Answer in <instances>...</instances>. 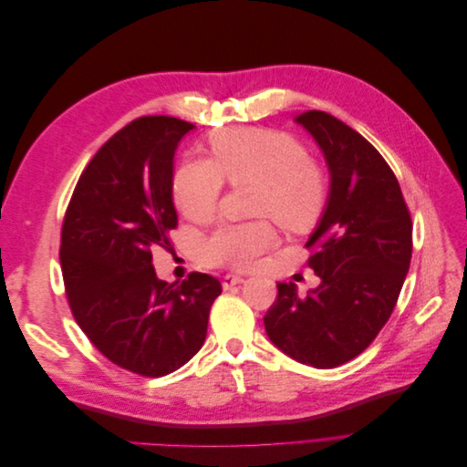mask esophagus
I'll list each match as a JSON object with an SVG mask.
<instances>
[{"label":"esophagus","instance_id":"esophagus-1","mask_svg":"<svg viewBox=\"0 0 467 467\" xmlns=\"http://www.w3.org/2000/svg\"><path fill=\"white\" fill-rule=\"evenodd\" d=\"M242 282H244V276H239V275H225V276L222 278V286H223V290H228V288H232V286L242 285Z\"/></svg>","mask_w":467,"mask_h":467}]
</instances>
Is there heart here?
Returning a JSON list of instances; mask_svg holds the SVG:
<instances>
[{"instance_id": "obj_1", "label": "heart", "mask_w": 467, "mask_h": 467, "mask_svg": "<svg viewBox=\"0 0 467 467\" xmlns=\"http://www.w3.org/2000/svg\"><path fill=\"white\" fill-rule=\"evenodd\" d=\"M208 160L182 161L173 175V201L194 223L214 220L223 181L230 187L253 185L249 214L273 218L286 232H306L321 218L329 181L319 163L288 132L230 126L208 136ZM257 218L222 225L201 249L210 266L251 271L276 242L271 220Z\"/></svg>"}]
</instances>
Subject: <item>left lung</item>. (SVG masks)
Returning <instances> with one entry per match:
<instances>
[{"label": "left lung", "mask_w": 467, "mask_h": 467, "mask_svg": "<svg viewBox=\"0 0 467 467\" xmlns=\"http://www.w3.org/2000/svg\"><path fill=\"white\" fill-rule=\"evenodd\" d=\"M296 120L331 171L327 208L306 244L321 285L302 298L294 282H280L263 321L294 360L335 368L368 348L388 323L411 263L413 222L398 177L368 140L323 110Z\"/></svg>", "instance_id": "8db88e82"}]
</instances>
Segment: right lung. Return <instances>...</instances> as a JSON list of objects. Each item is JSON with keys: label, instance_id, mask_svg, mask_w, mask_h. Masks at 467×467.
Returning a JSON list of instances; mask_svg holds the SVG:
<instances>
[{"label": "right lung", "instance_id": "right-lung-1", "mask_svg": "<svg viewBox=\"0 0 467 467\" xmlns=\"http://www.w3.org/2000/svg\"><path fill=\"white\" fill-rule=\"evenodd\" d=\"M194 124L142 117L101 146L66 208L60 265L69 309L95 348L146 378L171 374L201 350L220 280H160L155 247L177 228L173 155Z\"/></svg>", "mask_w": 467, "mask_h": 467}]
</instances>
